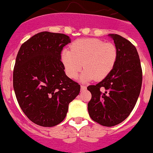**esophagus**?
Listing matches in <instances>:
<instances>
[{
  "instance_id": "esophagus-1",
  "label": "esophagus",
  "mask_w": 153,
  "mask_h": 153,
  "mask_svg": "<svg viewBox=\"0 0 153 153\" xmlns=\"http://www.w3.org/2000/svg\"><path fill=\"white\" fill-rule=\"evenodd\" d=\"M81 90H82V91H84V90H85L86 89V86H85V85H81Z\"/></svg>"
}]
</instances>
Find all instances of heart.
Masks as SVG:
<instances>
[{
	"instance_id": "b5f03b06",
	"label": "heart",
	"mask_w": 153,
	"mask_h": 153,
	"mask_svg": "<svg viewBox=\"0 0 153 153\" xmlns=\"http://www.w3.org/2000/svg\"><path fill=\"white\" fill-rule=\"evenodd\" d=\"M61 59L65 73L71 79H76L84 68L85 70L81 76L82 81L94 79L101 81L107 77L114 68L118 51L114 44L100 39H78L71 44V50L62 51Z\"/></svg>"
}]
</instances>
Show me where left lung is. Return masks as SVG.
<instances>
[{"instance_id": "obj_1", "label": "left lung", "mask_w": 153, "mask_h": 153, "mask_svg": "<svg viewBox=\"0 0 153 153\" xmlns=\"http://www.w3.org/2000/svg\"><path fill=\"white\" fill-rule=\"evenodd\" d=\"M109 36L117 49V62L107 77L97 85H88L87 89L91 94L88 104L90 117L101 126L112 127L124 121L133 110L143 75L136 47L122 36Z\"/></svg>"}]
</instances>
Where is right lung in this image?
I'll return each instance as SVG.
<instances>
[{
  "label": "right lung",
  "instance_id": "1",
  "mask_svg": "<svg viewBox=\"0 0 153 153\" xmlns=\"http://www.w3.org/2000/svg\"><path fill=\"white\" fill-rule=\"evenodd\" d=\"M68 36L43 31L20 47L13 70V88L23 113L38 126L52 127L65 119L80 85L66 76L61 61Z\"/></svg>",
  "mask_w": 153,
  "mask_h": 153
}]
</instances>
